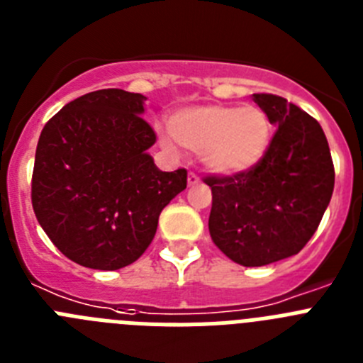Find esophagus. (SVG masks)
<instances>
[{
  "label": "esophagus",
  "instance_id": "1",
  "mask_svg": "<svg viewBox=\"0 0 363 363\" xmlns=\"http://www.w3.org/2000/svg\"><path fill=\"white\" fill-rule=\"evenodd\" d=\"M187 182H189V185H196V184H200V178H198V174H194V172H189Z\"/></svg>",
  "mask_w": 363,
  "mask_h": 363
}]
</instances>
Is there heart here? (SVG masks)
Masks as SVG:
<instances>
[{
  "mask_svg": "<svg viewBox=\"0 0 363 363\" xmlns=\"http://www.w3.org/2000/svg\"><path fill=\"white\" fill-rule=\"evenodd\" d=\"M172 134L179 145L201 152V160L218 174H240L256 165L271 142V120L256 105H198L172 118ZM167 147L174 142L165 138Z\"/></svg>",
  "mask_w": 363,
  "mask_h": 363,
  "instance_id": "b5f03b06",
  "label": "heart"
}]
</instances>
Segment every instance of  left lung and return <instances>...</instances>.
Returning <instances> with one entry per match:
<instances>
[{
	"label": "left lung",
	"instance_id": "8db88e82",
	"mask_svg": "<svg viewBox=\"0 0 363 363\" xmlns=\"http://www.w3.org/2000/svg\"><path fill=\"white\" fill-rule=\"evenodd\" d=\"M278 129L252 169L207 176L213 191L209 233L227 258L262 267L298 255L318 229L335 189L322 127L281 96L252 94Z\"/></svg>",
	"mask_w": 363,
	"mask_h": 363
}]
</instances>
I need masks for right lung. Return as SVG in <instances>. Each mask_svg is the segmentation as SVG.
Listing matches in <instances>:
<instances>
[{
	"instance_id": "obj_1",
	"label": "right lung",
	"mask_w": 363,
	"mask_h": 363,
	"mask_svg": "<svg viewBox=\"0 0 363 363\" xmlns=\"http://www.w3.org/2000/svg\"><path fill=\"white\" fill-rule=\"evenodd\" d=\"M145 96L101 89L79 96L41 130L32 207L50 242L89 269L130 265L152 242L160 213L187 187V171H160L142 118Z\"/></svg>"
}]
</instances>
